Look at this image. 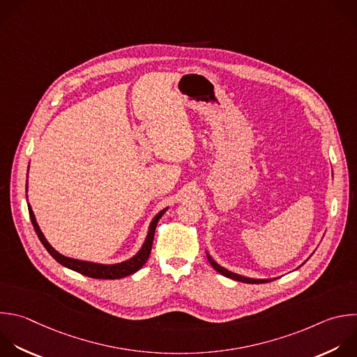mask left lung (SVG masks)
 Returning a JSON list of instances; mask_svg holds the SVG:
<instances>
[{"label": "left lung", "mask_w": 357, "mask_h": 357, "mask_svg": "<svg viewBox=\"0 0 357 357\" xmlns=\"http://www.w3.org/2000/svg\"><path fill=\"white\" fill-rule=\"evenodd\" d=\"M206 255H207V259H208L210 265H211L218 273H221L222 276L229 278V279H232V280H238V282L251 283V284H258V283H268V282H272V280H276V279H278V278H271V279H254V278H247V276H243V275H238V273H234V272H231V271H228V269L220 266V265L211 258V255H210L207 251H206ZM298 268H300V266H298Z\"/></svg>", "instance_id": "1"}]
</instances>
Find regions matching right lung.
Here are the masks:
<instances>
[{"mask_svg":"<svg viewBox=\"0 0 357 357\" xmlns=\"http://www.w3.org/2000/svg\"><path fill=\"white\" fill-rule=\"evenodd\" d=\"M29 171V168H28ZM26 193H28V183H26ZM28 208H29V215H31V221L33 224V228L39 236L40 243L43 244V247L47 250V252L63 266L74 271V272H78L84 276H88V278H93V279H122V278H126L129 275H133L136 273L139 269L143 268V265L147 262L149 257H150V252H151V247H153V241H154V232H155V228H157V224L160 221V218L164 215V213L168 210V207L162 208L160 213H157L154 215V218L151 220L150 225H149V231H147V235H146V240L142 245V248L137 251L136 255H133L132 258L123 261V262H117V264H98V262H91V261H82V259H75V258H70V257H66L63 254H60L59 251H56L50 243L46 240L45 234L42 232L38 221H36V217H35V213L31 207V204L28 203Z\"/></svg>","mask_w":357,"mask_h":357,"instance_id":"right-lung-1","label":"right lung"}]
</instances>
